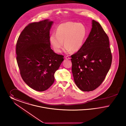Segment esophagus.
I'll list each match as a JSON object with an SVG mask.
<instances>
[{
    "label": "esophagus",
    "mask_w": 126,
    "mask_h": 126,
    "mask_svg": "<svg viewBox=\"0 0 126 126\" xmlns=\"http://www.w3.org/2000/svg\"><path fill=\"white\" fill-rule=\"evenodd\" d=\"M65 58L67 59V60H68V59H70V58L69 57V56H66L65 57Z\"/></svg>",
    "instance_id": "34e87169"
}]
</instances>
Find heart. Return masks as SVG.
Here are the masks:
<instances>
[{
    "instance_id": "1",
    "label": "heart",
    "mask_w": 126,
    "mask_h": 126,
    "mask_svg": "<svg viewBox=\"0 0 126 126\" xmlns=\"http://www.w3.org/2000/svg\"><path fill=\"white\" fill-rule=\"evenodd\" d=\"M87 34L86 27L82 24L68 22L59 25L56 29V33L50 36V42L53 50L59 53L64 44L66 52H76L82 47Z\"/></svg>"
}]
</instances>
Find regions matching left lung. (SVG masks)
Masks as SVG:
<instances>
[{"label":"left lung","instance_id":"1","mask_svg":"<svg viewBox=\"0 0 126 126\" xmlns=\"http://www.w3.org/2000/svg\"><path fill=\"white\" fill-rule=\"evenodd\" d=\"M74 82L83 92L92 91L104 80L112 63L109 37L101 25L92 21V28L86 41L71 55Z\"/></svg>","mask_w":126,"mask_h":126}]
</instances>
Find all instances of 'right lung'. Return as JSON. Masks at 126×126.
Wrapping results in <instances>:
<instances>
[{
	"label": "right lung",
	"instance_id": "obj_1",
	"mask_svg": "<svg viewBox=\"0 0 126 126\" xmlns=\"http://www.w3.org/2000/svg\"><path fill=\"white\" fill-rule=\"evenodd\" d=\"M53 24L48 19L28 24L16 45V61L22 78L33 90L43 92L54 81V73L63 56L51 48L50 30Z\"/></svg>",
	"mask_w": 126,
	"mask_h": 126
}]
</instances>
